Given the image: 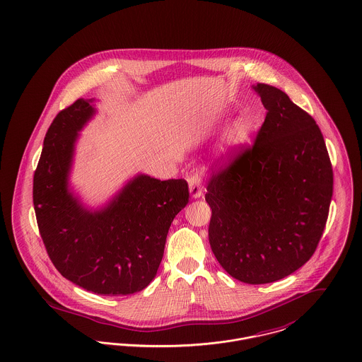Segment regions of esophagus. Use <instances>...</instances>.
<instances>
[{"instance_id":"esophagus-1","label":"esophagus","mask_w":362,"mask_h":362,"mask_svg":"<svg viewBox=\"0 0 362 362\" xmlns=\"http://www.w3.org/2000/svg\"><path fill=\"white\" fill-rule=\"evenodd\" d=\"M188 182H189V192L191 196L197 199L203 194V188H202V178L199 174H193L189 178H188Z\"/></svg>"}]
</instances>
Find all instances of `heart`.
<instances>
[{"label": "heart", "mask_w": 362, "mask_h": 362, "mask_svg": "<svg viewBox=\"0 0 362 362\" xmlns=\"http://www.w3.org/2000/svg\"><path fill=\"white\" fill-rule=\"evenodd\" d=\"M251 133H252V123L245 118L238 119L226 133V139H225L226 148L229 151L239 149L248 141Z\"/></svg>", "instance_id": "b5f03b06"}]
</instances>
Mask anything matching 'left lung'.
Wrapping results in <instances>:
<instances>
[{"mask_svg": "<svg viewBox=\"0 0 362 362\" xmlns=\"http://www.w3.org/2000/svg\"><path fill=\"white\" fill-rule=\"evenodd\" d=\"M266 118L255 143L213 170L209 240L236 280L266 284L305 265L325 229L334 173L313 118L280 89L257 83Z\"/></svg>", "mask_w": 362, "mask_h": 362, "instance_id": "1", "label": "left lung"}]
</instances>
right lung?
<instances>
[{"label":"right lung","instance_id":"add662e5","mask_svg":"<svg viewBox=\"0 0 362 362\" xmlns=\"http://www.w3.org/2000/svg\"><path fill=\"white\" fill-rule=\"evenodd\" d=\"M90 103L78 98L49 126L33 181L35 217L63 277L100 295H130L156 276L170 225L189 202L188 182L141 174L103 210L83 209L67 181L78 132L95 114Z\"/></svg>","mask_w":362,"mask_h":362}]
</instances>
